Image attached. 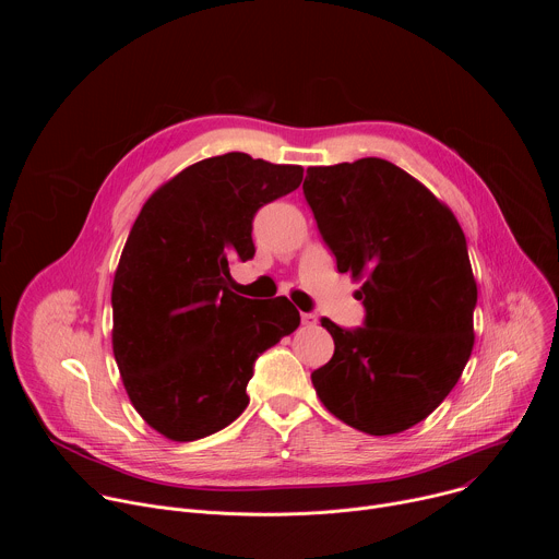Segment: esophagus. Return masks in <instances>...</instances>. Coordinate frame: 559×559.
I'll list each match as a JSON object with an SVG mask.
<instances>
[{
  "label": "esophagus",
  "mask_w": 559,
  "mask_h": 559,
  "mask_svg": "<svg viewBox=\"0 0 559 559\" xmlns=\"http://www.w3.org/2000/svg\"><path fill=\"white\" fill-rule=\"evenodd\" d=\"M300 321H302V325H316L318 323V316L316 313H311V311H307V313H300Z\"/></svg>",
  "instance_id": "34e87169"
}]
</instances>
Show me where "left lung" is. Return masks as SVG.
<instances>
[{
    "label": "left lung",
    "instance_id": "1",
    "mask_svg": "<svg viewBox=\"0 0 559 559\" xmlns=\"http://www.w3.org/2000/svg\"><path fill=\"white\" fill-rule=\"evenodd\" d=\"M302 194L338 272L365 278L362 328L321 321L336 349L311 373L316 393L358 431L401 433L444 401L473 349L464 231L420 181L378 156L307 168Z\"/></svg>",
    "mask_w": 559,
    "mask_h": 559
}]
</instances>
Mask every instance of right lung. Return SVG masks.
Wrapping results in <instances>:
<instances>
[{
	"instance_id": "1",
	"label": "right lung",
	"mask_w": 559,
	"mask_h": 559,
	"mask_svg": "<svg viewBox=\"0 0 559 559\" xmlns=\"http://www.w3.org/2000/svg\"><path fill=\"white\" fill-rule=\"evenodd\" d=\"M300 181V166L227 152L141 207L112 283V352L134 409L162 436L192 442L234 423L257 358L300 325L285 296H238L229 276V261L257 252V212Z\"/></svg>"
}]
</instances>
